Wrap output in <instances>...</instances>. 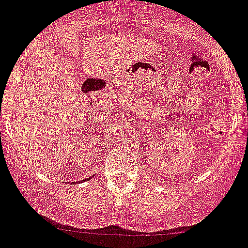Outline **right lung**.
Here are the masks:
<instances>
[{"mask_svg": "<svg viewBox=\"0 0 248 248\" xmlns=\"http://www.w3.org/2000/svg\"><path fill=\"white\" fill-rule=\"evenodd\" d=\"M87 180H90V177L86 178V180H83V181H87ZM77 182H82V181H77ZM77 182H76V184H77Z\"/></svg>", "mask_w": 248, "mask_h": 248, "instance_id": "add662e5", "label": "right lung"}]
</instances>
